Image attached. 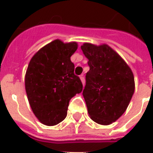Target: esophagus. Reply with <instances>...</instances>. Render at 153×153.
<instances>
[{
    "instance_id": "34e87169",
    "label": "esophagus",
    "mask_w": 153,
    "mask_h": 153,
    "mask_svg": "<svg viewBox=\"0 0 153 153\" xmlns=\"http://www.w3.org/2000/svg\"><path fill=\"white\" fill-rule=\"evenodd\" d=\"M80 80H81V82H82V83H83V85H84V83H85V79H84V76H83V74L82 75H80Z\"/></svg>"
}]
</instances>
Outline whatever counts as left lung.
Returning <instances> with one entry per match:
<instances>
[{"label": "left lung", "instance_id": "8db88e82", "mask_svg": "<svg viewBox=\"0 0 153 153\" xmlns=\"http://www.w3.org/2000/svg\"><path fill=\"white\" fill-rule=\"evenodd\" d=\"M81 49L90 67L83 91L88 112L97 124L111 125L125 113L131 101L135 88L134 74L107 44L84 42Z\"/></svg>", "mask_w": 153, "mask_h": 153}]
</instances>
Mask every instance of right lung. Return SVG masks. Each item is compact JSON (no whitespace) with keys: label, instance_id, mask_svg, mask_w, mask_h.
I'll use <instances>...</instances> for the list:
<instances>
[{"label":"right lung","instance_id":"right-lung-1","mask_svg":"<svg viewBox=\"0 0 153 153\" xmlns=\"http://www.w3.org/2000/svg\"><path fill=\"white\" fill-rule=\"evenodd\" d=\"M78 49L76 42H51L32 57L25 74V90L35 116L47 126L66 117L70 100L83 90L74 74L70 57Z\"/></svg>","mask_w":153,"mask_h":153}]
</instances>
